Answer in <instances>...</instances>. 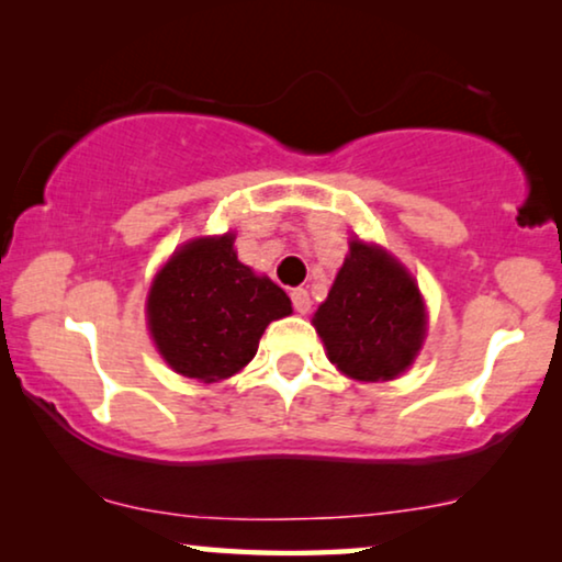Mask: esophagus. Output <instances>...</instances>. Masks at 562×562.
Returning a JSON list of instances; mask_svg holds the SVG:
<instances>
[{
    "label": "esophagus",
    "mask_w": 562,
    "mask_h": 562,
    "mask_svg": "<svg viewBox=\"0 0 562 562\" xmlns=\"http://www.w3.org/2000/svg\"><path fill=\"white\" fill-rule=\"evenodd\" d=\"M291 302H294V310L299 314H306L312 310V299H310V291H306V289L291 291Z\"/></svg>",
    "instance_id": "1"
}]
</instances>
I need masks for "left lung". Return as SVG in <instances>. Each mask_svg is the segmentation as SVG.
Wrapping results in <instances>:
<instances>
[{
	"mask_svg": "<svg viewBox=\"0 0 562 562\" xmlns=\"http://www.w3.org/2000/svg\"><path fill=\"white\" fill-rule=\"evenodd\" d=\"M312 325L337 371L356 381H391L414 363L425 342V299L391 252L352 237Z\"/></svg>",
	"mask_w": 562,
	"mask_h": 562,
	"instance_id": "1",
	"label": "left lung"
}]
</instances>
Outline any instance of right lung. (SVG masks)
<instances>
[{
	"instance_id": "add662e5",
	"label": "right lung",
	"mask_w": 562,
	"mask_h": 562,
	"mask_svg": "<svg viewBox=\"0 0 562 562\" xmlns=\"http://www.w3.org/2000/svg\"><path fill=\"white\" fill-rule=\"evenodd\" d=\"M153 342L176 373L214 383L256 358L260 335L289 317L286 291L237 260L235 233L181 245L148 291Z\"/></svg>"
}]
</instances>
